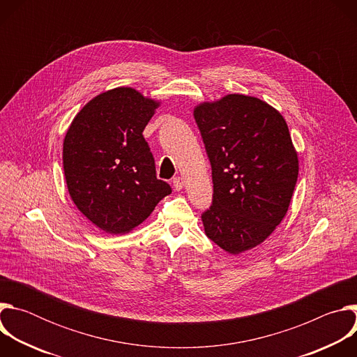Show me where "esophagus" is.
Returning a JSON list of instances; mask_svg holds the SVG:
<instances>
[{"mask_svg":"<svg viewBox=\"0 0 357 357\" xmlns=\"http://www.w3.org/2000/svg\"><path fill=\"white\" fill-rule=\"evenodd\" d=\"M174 188H175V190H181L182 188H183V185H185V181H183V178H181V176H178V178H175L174 179Z\"/></svg>","mask_w":357,"mask_h":357,"instance_id":"obj_1","label":"esophagus"}]
</instances>
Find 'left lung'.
Listing matches in <instances>:
<instances>
[{"mask_svg": "<svg viewBox=\"0 0 357 357\" xmlns=\"http://www.w3.org/2000/svg\"><path fill=\"white\" fill-rule=\"evenodd\" d=\"M193 117L212 165L213 205L202 215L206 236L233 254L261 244L285 218L299 172L282 114L238 93L202 101Z\"/></svg>", "mask_w": 357, "mask_h": 357, "instance_id": "obj_1", "label": "left lung"}]
</instances>
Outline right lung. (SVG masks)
<instances>
[{"label":"right lung","mask_w":357,"mask_h":357,"mask_svg":"<svg viewBox=\"0 0 357 357\" xmlns=\"http://www.w3.org/2000/svg\"><path fill=\"white\" fill-rule=\"evenodd\" d=\"M161 103L134 87H116L93 97L66 131L62 158L69 195L100 230H134L171 193L157 179L142 135Z\"/></svg>","instance_id":"right-lung-1"}]
</instances>
